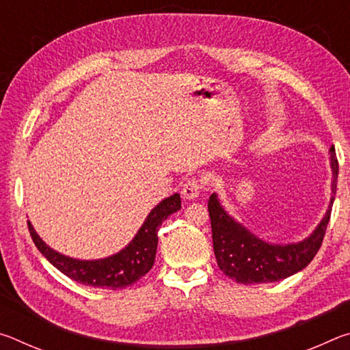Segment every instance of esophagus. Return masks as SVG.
<instances>
[{
  "label": "esophagus",
  "mask_w": 350,
  "mask_h": 350,
  "mask_svg": "<svg viewBox=\"0 0 350 350\" xmlns=\"http://www.w3.org/2000/svg\"><path fill=\"white\" fill-rule=\"evenodd\" d=\"M202 189H204L202 180L194 179V177H193V179H188L185 183H183L182 196L188 199V200L196 199V198H199V194L202 193Z\"/></svg>",
  "instance_id": "1"
}]
</instances>
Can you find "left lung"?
Listing matches in <instances>:
<instances>
[{"instance_id": "1", "label": "left lung", "mask_w": 350, "mask_h": 350, "mask_svg": "<svg viewBox=\"0 0 350 350\" xmlns=\"http://www.w3.org/2000/svg\"><path fill=\"white\" fill-rule=\"evenodd\" d=\"M330 167L334 174L332 193L335 194L338 161L334 146L330 148ZM334 200L332 196L327 211L309 238L293 244H271L258 238L230 216L219 202L217 194L213 193L208 199V213L219 269L239 284L275 282L298 273L310 264L323 244Z\"/></svg>"}]
</instances>
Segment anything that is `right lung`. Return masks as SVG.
Here are the masks:
<instances>
[{"label":"right lung","instance_id":"add662e5","mask_svg":"<svg viewBox=\"0 0 350 350\" xmlns=\"http://www.w3.org/2000/svg\"><path fill=\"white\" fill-rule=\"evenodd\" d=\"M180 210V196L174 193L173 196L163 199L161 204L154 206L145 222L139 228L129 244L112 256L94 260L74 259L55 252L54 248L46 245V242L35 232L32 224L27 222L33 244L37 245L41 254L54 265L55 269L85 286L97 288L118 290L131 286L142 276L151 270L157 250V232L162 222L170 215Z\"/></svg>","mask_w":350,"mask_h":350}]
</instances>
